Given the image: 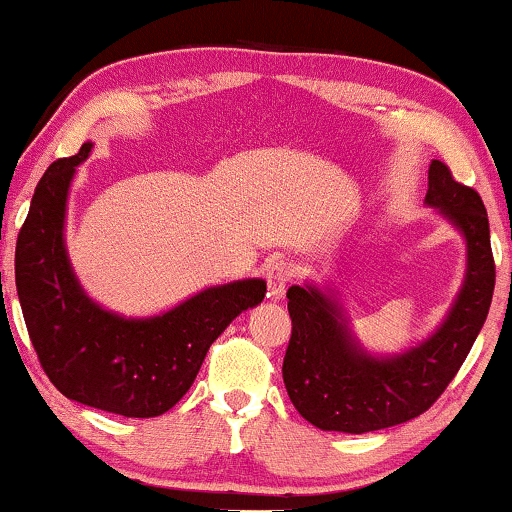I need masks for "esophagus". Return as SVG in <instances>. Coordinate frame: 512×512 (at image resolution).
Masks as SVG:
<instances>
[{"label":"esophagus","instance_id":"1","mask_svg":"<svg viewBox=\"0 0 512 512\" xmlns=\"http://www.w3.org/2000/svg\"><path fill=\"white\" fill-rule=\"evenodd\" d=\"M293 268L289 261H272L268 272H265V279H268V296L272 300H279L284 296L286 286L291 282Z\"/></svg>","mask_w":512,"mask_h":512}]
</instances>
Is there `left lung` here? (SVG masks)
Returning <instances> with one entry per match:
<instances>
[{
    "label": "left lung",
    "mask_w": 512,
    "mask_h": 512,
    "mask_svg": "<svg viewBox=\"0 0 512 512\" xmlns=\"http://www.w3.org/2000/svg\"><path fill=\"white\" fill-rule=\"evenodd\" d=\"M424 202L466 237V277L450 314L429 340L398 356H370L347 328L342 307L317 286L286 291L291 340L284 384L307 422L324 431L368 433L415 419L438 401L466 361L494 293L489 219L478 191L433 160Z\"/></svg>",
    "instance_id": "1"
}]
</instances>
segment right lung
<instances>
[{"mask_svg":"<svg viewBox=\"0 0 512 512\" xmlns=\"http://www.w3.org/2000/svg\"><path fill=\"white\" fill-rule=\"evenodd\" d=\"M90 146L55 160L32 195L16 242L20 307L41 368L60 394L114 415L158 417L191 389L230 321L265 298V282L212 286L149 319H125L93 303L62 237L69 184Z\"/></svg>","mask_w":512,"mask_h":512,"instance_id":"1","label":"right lung"}]
</instances>
